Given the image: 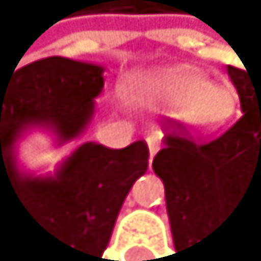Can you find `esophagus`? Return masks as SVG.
Returning <instances> with one entry per match:
<instances>
[{
	"mask_svg": "<svg viewBox=\"0 0 261 261\" xmlns=\"http://www.w3.org/2000/svg\"><path fill=\"white\" fill-rule=\"evenodd\" d=\"M146 144H148V150H150V154H154V152L159 150L161 137H159V135H148V137H146Z\"/></svg>",
	"mask_w": 261,
	"mask_h": 261,
	"instance_id": "34e87169",
	"label": "esophagus"
}]
</instances>
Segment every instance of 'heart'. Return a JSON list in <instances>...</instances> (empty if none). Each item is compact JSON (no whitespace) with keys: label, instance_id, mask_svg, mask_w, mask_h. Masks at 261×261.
<instances>
[{"label":"heart","instance_id":"1","mask_svg":"<svg viewBox=\"0 0 261 261\" xmlns=\"http://www.w3.org/2000/svg\"><path fill=\"white\" fill-rule=\"evenodd\" d=\"M148 102L166 113L183 115L192 128L212 133L220 128L233 113V91L220 83H207V78L192 69L154 71L141 83Z\"/></svg>","mask_w":261,"mask_h":261}]
</instances>
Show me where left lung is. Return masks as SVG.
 Returning a JSON list of instances; mask_svg holds the SVG:
<instances>
[{"mask_svg": "<svg viewBox=\"0 0 261 261\" xmlns=\"http://www.w3.org/2000/svg\"><path fill=\"white\" fill-rule=\"evenodd\" d=\"M242 117L214 141H194L181 126L163 137L152 170L166 188L172 240L181 261L205 257V242L242 205L261 198V67L227 65Z\"/></svg>", "mask_w": 261, "mask_h": 261, "instance_id": "obj_1", "label": "left lung"}]
</instances>
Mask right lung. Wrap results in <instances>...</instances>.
Instances as JSON below:
<instances>
[{
    "label": "right lung",
    "mask_w": 261,
    "mask_h": 261,
    "mask_svg": "<svg viewBox=\"0 0 261 261\" xmlns=\"http://www.w3.org/2000/svg\"><path fill=\"white\" fill-rule=\"evenodd\" d=\"M102 89V65L63 56L0 71V207L28 216L49 261L104 259L124 198L148 170L144 141L120 150L85 141L54 172L21 166L19 144L32 133H47L56 148L83 135Z\"/></svg>",
    "instance_id": "obj_1"
}]
</instances>
